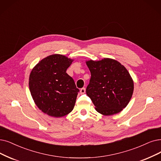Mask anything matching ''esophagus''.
<instances>
[{
  "mask_svg": "<svg viewBox=\"0 0 161 161\" xmlns=\"http://www.w3.org/2000/svg\"><path fill=\"white\" fill-rule=\"evenodd\" d=\"M80 94H85V92H86V88H82L80 89Z\"/></svg>",
  "mask_w": 161,
  "mask_h": 161,
  "instance_id": "1",
  "label": "esophagus"
}]
</instances>
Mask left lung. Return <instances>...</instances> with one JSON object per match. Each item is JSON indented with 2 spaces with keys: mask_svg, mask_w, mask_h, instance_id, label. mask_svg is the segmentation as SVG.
Returning a JSON list of instances; mask_svg holds the SVG:
<instances>
[{
  "mask_svg": "<svg viewBox=\"0 0 161 161\" xmlns=\"http://www.w3.org/2000/svg\"><path fill=\"white\" fill-rule=\"evenodd\" d=\"M91 77L86 94L98 112L110 115L120 112L129 103L133 82L124 66L112 59L86 62Z\"/></svg>",
  "mask_w": 161,
  "mask_h": 161,
  "instance_id": "left-lung-1",
  "label": "left lung"
}]
</instances>
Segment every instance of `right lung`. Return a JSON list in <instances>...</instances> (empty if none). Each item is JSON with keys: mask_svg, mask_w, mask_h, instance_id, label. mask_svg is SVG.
<instances>
[{"mask_svg": "<svg viewBox=\"0 0 161 161\" xmlns=\"http://www.w3.org/2000/svg\"><path fill=\"white\" fill-rule=\"evenodd\" d=\"M73 60L62 55H49L32 69L30 91L36 104L43 112L55 118L71 112L79 92L66 70Z\"/></svg>", "mask_w": 161, "mask_h": 161, "instance_id": "obj_1", "label": "right lung"}]
</instances>
